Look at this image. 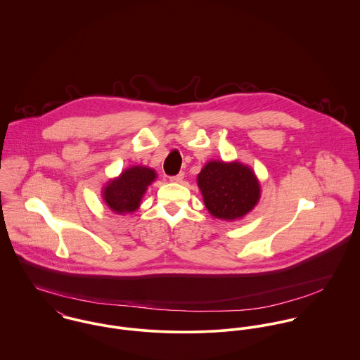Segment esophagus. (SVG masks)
<instances>
[{"label": "esophagus", "mask_w": 360, "mask_h": 360, "mask_svg": "<svg viewBox=\"0 0 360 360\" xmlns=\"http://www.w3.org/2000/svg\"><path fill=\"white\" fill-rule=\"evenodd\" d=\"M183 179H184V172H180L179 174L172 176V177H170V181H173V183H181Z\"/></svg>", "instance_id": "obj_1"}]
</instances>
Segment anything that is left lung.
<instances>
[{
	"label": "left lung",
	"instance_id": "1",
	"mask_svg": "<svg viewBox=\"0 0 360 360\" xmlns=\"http://www.w3.org/2000/svg\"><path fill=\"white\" fill-rule=\"evenodd\" d=\"M197 181L206 209L217 219H241L260 198V186L254 170L240 162L210 160L200 172Z\"/></svg>",
	"mask_w": 360,
	"mask_h": 360
}]
</instances>
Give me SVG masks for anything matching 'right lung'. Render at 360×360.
<instances>
[{"mask_svg":"<svg viewBox=\"0 0 360 360\" xmlns=\"http://www.w3.org/2000/svg\"><path fill=\"white\" fill-rule=\"evenodd\" d=\"M156 179L154 169L131 166L103 187V202L115 213H133L141 204L148 186Z\"/></svg>","mask_w":360,"mask_h":360,"instance_id":"right-lung-1","label":"right lung"}]
</instances>
